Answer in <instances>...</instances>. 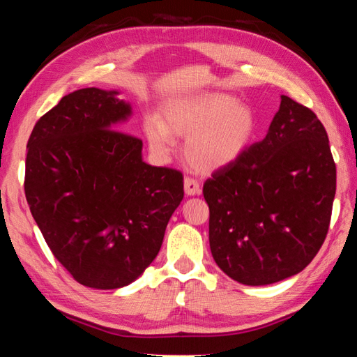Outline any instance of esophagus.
Wrapping results in <instances>:
<instances>
[{
  "instance_id": "obj_1",
  "label": "esophagus",
  "mask_w": 357,
  "mask_h": 357,
  "mask_svg": "<svg viewBox=\"0 0 357 357\" xmlns=\"http://www.w3.org/2000/svg\"><path fill=\"white\" fill-rule=\"evenodd\" d=\"M184 192L187 197H192V195H200L202 189H200V183L192 178H185L184 179Z\"/></svg>"
}]
</instances>
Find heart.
<instances>
[{
  "mask_svg": "<svg viewBox=\"0 0 357 357\" xmlns=\"http://www.w3.org/2000/svg\"><path fill=\"white\" fill-rule=\"evenodd\" d=\"M162 116L164 119H144L149 148L165 157L174 146V135L187 137L185 160L202 173H213L234 164L250 146L257 132L252 108L222 93L170 100L162 108Z\"/></svg>",
  "mask_w": 357,
  "mask_h": 357,
  "instance_id": "obj_1",
  "label": "heart"
}]
</instances>
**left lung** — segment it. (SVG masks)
Masks as SVG:
<instances>
[{
	"label": "left lung",
	"instance_id": "left-lung-1",
	"mask_svg": "<svg viewBox=\"0 0 357 357\" xmlns=\"http://www.w3.org/2000/svg\"><path fill=\"white\" fill-rule=\"evenodd\" d=\"M209 247L243 285L299 274L321 249L335 197V164L321 121L282 96L261 142L203 185Z\"/></svg>",
	"mask_w": 357,
	"mask_h": 357
}]
</instances>
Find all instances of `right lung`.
Here are the masks:
<instances>
[{"mask_svg": "<svg viewBox=\"0 0 357 357\" xmlns=\"http://www.w3.org/2000/svg\"><path fill=\"white\" fill-rule=\"evenodd\" d=\"M116 89L84 88L47 112L28 140L25 195L53 255L84 287L130 285L154 261L184 198L183 174L143 160Z\"/></svg>", "mask_w": 357, "mask_h": 357, "instance_id": "right-lung-1", "label": "right lung"}]
</instances>
